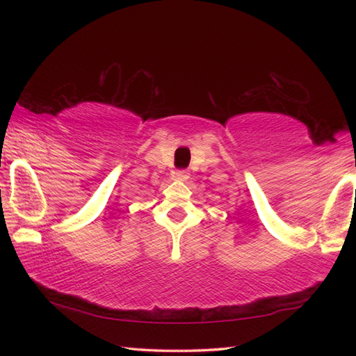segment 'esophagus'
<instances>
[{
  "mask_svg": "<svg viewBox=\"0 0 356 356\" xmlns=\"http://www.w3.org/2000/svg\"><path fill=\"white\" fill-rule=\"evenodd\" d=\"M172 177L176 180H180V182H185V180L190 177V172L185 171V170H179L172 174Z\"/></svg>",
  "mask_w": 356,
  "mask_h": 356,
  "instance_id": "esophagus-1",
  "label": "esophagus"
}]
</instances>
